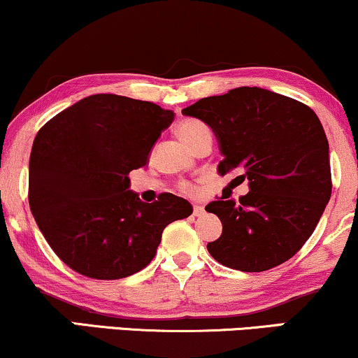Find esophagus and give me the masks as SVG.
<instances>
[{
	"instance_id": "esophagus-1",
	"label": "esophagus",
	"mask_w": 358,
	"mask_h": 358,
	"mask_svg": "<svg viewBox=\"0 0 358 358\" xmlns=\"http://www.w3.org/2000/svg\"><path fill=\"white\" fill-rule=\"evenodd\" d=\"M205 215V208L201 205H193V216H203Z\"/></svg>"
}]
</instances>
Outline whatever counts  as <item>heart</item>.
Returning a JSON list of instances; mask_svg holds the SVG:
<instances>
[{
    "label": "heart",
    "mask_w": 358,
    "mask_h": 358,
    "mask_svg": "<svg viewBox=\"0 0 358 358\" xmlns=\"http://www.w3.org/2000/svg\"><path fill=\"white\" fill-rule=\"evenodd\" d=\"M176 135H178L180 140L187 145L188 148L194 150L203 140L211 138V130L208 129L206 124H203L201 120L196 119H187L183 122H180L176 125ZM182 189L187 193H193L194 188L192 185H182Z\"/></svg>",
    "instance_id": "b5f03b06"
}]
</instances>
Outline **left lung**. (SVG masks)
Segmentation results:
<instances>
[{"label":"left lung","mask_w":358,"mask_h":358,"mask_svg":"<svg viewBox=\"0 0 358 358\" xmlns=\"http://www.w3.org/2000/svg\"><path fill=\"white\" fill-rule=\"evenodd\" d=\"M211 127L223 160L250 193L211 201L223 224L208 251L226 268L261 273L282 264L314 233L332 193L329 142L319 117L296 99L261 87L231 89L183 108Z\"/></svg>","instance_id":"obj_1"}]
</instances>
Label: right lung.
<instances>
[{"mask_svg": "<svg viewBox=\"0 0 358 358\" xmlns=\"http://www.w3.org/2000/svg\"><path fill=\"white\" fill-rule=\"evenodd\" d=\"M175 114L153 102L96 94L59 112L36 135L29 208L49 246L76 273L122 279L157 255L162 233L192 205L171 193L143 203L129 173L145 166Z\"/></svg>", "mask_w": 358, "mask_h": 358, "instance_id": "obj_1", "label": "right lung"}]
</instances>
